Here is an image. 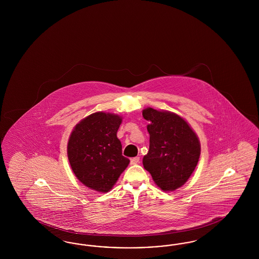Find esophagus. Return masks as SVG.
<instances>
[{"instance_id":"esophagus-1","label":"esophagus","mask_w":259,"mask_h":259,"mask_svg":"<svg viewBox=\"0 0 259 259\" xmlns=\"http://www.w3.org/2000/svg\"><path fill=\"white\" fill-rule=\"evenodd\" d=\"M139 162H140V157H138V156H136V157H133V158L130 159V163H131L132 165H135V164L139 163Z\"/></svg>"}]
</instances>
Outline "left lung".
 I'll return each mask as SVG.
<instances>
[{
    "mask_svg": "<svg viewBox=\"0 0 259 259\" xmlns=\"http://www.w3.org/2000/svg\"><path fill=\"white\" fill-rule=\"evenodd\" d=\"M149 150L144 156L145 169L164 191L183 186L197 166L201 147L197 135L183 117L167 111L147 108Z\"/></svg>",
    "mask_w": 259,
    "mask_h": 259,
    "instance_id": "8db88e82",
    "label": "left lung"
}]
</instances>
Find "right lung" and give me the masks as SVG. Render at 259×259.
<instances>
[{"label":"right lung","mask_w":259,"mask_h":259,"mask_svg":"<svg viewBox=\"0 0 259 259\" xmlns=\"http://www.w3.org/2000/svg\"><path fill=\"white\" fill-rule=\"evenodd\" d=\"M122 117L98 111L76 124L68 142V158L77 180L98 192L110 191L130 160L116 133Z\"/></svg>","instance_id":"1"}]
</instances>
